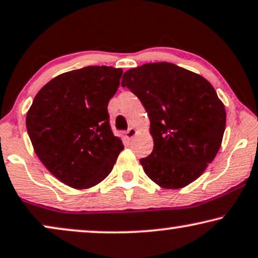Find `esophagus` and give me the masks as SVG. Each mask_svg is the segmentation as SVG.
Returning <instances> with one entry per match:
<instances>
[{
  "mask_svg": "<svg viewBox=\"0 0 258 258\" xmlns=\"http://www.w3.org/2000/svg\"><path fill=\"white\" fill-rule=\"evenodd\" d=\"M136 133H137L136 128L130 127L127 131H126V138H127V139H132V138L136 136Z\"/></svg>",
  "mask_w": 258,
  "mask_h": 258,
  "instance_id": "esophagus-1",
  "label": "esophagus"
}]
</instances>
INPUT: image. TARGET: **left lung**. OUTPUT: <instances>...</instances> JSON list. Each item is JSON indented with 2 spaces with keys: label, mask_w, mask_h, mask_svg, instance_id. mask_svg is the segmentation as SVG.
<instances>
[{
  "label": "left lung",
  "mask_w": 258,
  "mask_h": 258,
  "mask_svg": "<svg viewBox=\"0 0 258 258\" xmlns=\"http://www.w3.org/2000/svg\"><path fill=\"white\" fill-rule=\"evenodd\" d=\"M122 88L139 98L151 120L153 152L140 159L152 181L179 189L205 172L221 147L226 108L202 76L161 61L131 69Z\"/></svg>",
  "instance_id": "left-lung-1"
}]
</instances>
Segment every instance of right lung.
Returning <instances> with one entry per match:
<instances>
[{
    "label": "right lung",
    "instance_id": "obj_1",
    "mask_svg": "<svg viewBox=\"0 0 258 258\" xmlns=\"http://www.w3.org/2000/svg\"><path fill=\"white\" fill-rule=\"evenodd\" d=\"M121 75V69L112 67L65 72L43 86L29 108L27 130L36 154L68 186H96L124 150L107 112Z\"/></svg>",
    "mask_w": 258,
    "mask_h": 258
}]
</instances>
